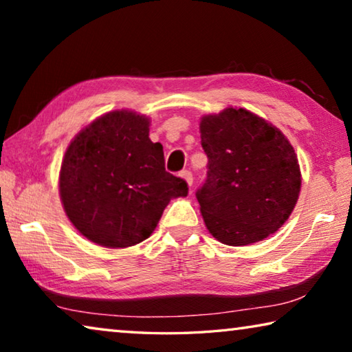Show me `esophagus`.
<instances>
[{"label": "esophagus", "instance_id": "34e87169", "mask_svg": "<svg viewBox=\"0 0 352 352\" xmlns=\"http://www.w3.org/2000/svg\"><path fill=\"white\" fill-rule=\"evenodd\" d=\"M180 177L183 178L184 182L188 183V186H192V182H194V177H192V174H190L189 170H183V172H180Z\"/></svg>", "mask_w": 352, "mask_h": 352}]
</instances>
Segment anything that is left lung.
<instances>
[{"label":"left lung","instance_id":"8db88e82","mask_svg":"<svg viewBox=\"0 0 352 352\" xmlns=\"http://www.w3.org/2000/svg\"><path fill=\"white\" fill-rule=\"evenodd\" d=\"M208 177L197 190L212 237L231 247L264 241L294 211L301 170L281 130L245 109L228 107L200 119Z\"/></svg>","mask_w":352,"mask_h":352}]
</instances>
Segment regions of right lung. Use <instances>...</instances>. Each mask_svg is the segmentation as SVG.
Segmentation results:
<instances>
[{"label":"right lung","instance_id":"right-lung-1","mask_svg":"<svg viewBox=\"0 0 352 352\" xmlns=\"http://www.w3.org/2000/svg\"><path fill=\"white\" fill-rule=\"evenodd\" d=\"M151 119L132 110L105 113L77 133L63 155L58 192L69 222L88 241L127 248L147 239L188 184L164 169Z\"/></svg>","mask_w":352,"mask_h":352}]
</instances>
